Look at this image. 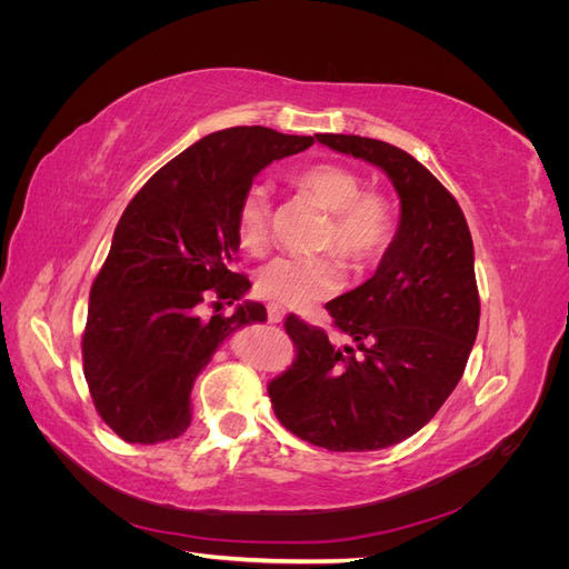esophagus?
<instances>
[{
    "mask_svg": "<svg viewBox=\"0 0 569 569\" xmlns=\"http://www.w3.org/2000/svg\"><path fill=\"white\" fill-rule=\"evenodd\" d=\"M282 318H284V313L278 306H268V322H282Z\"/></svg>",
    "mask_w": 569,
    "mask_h": 569,
    "instance_id": "1",
    "label": "esophagus"
}]
</instances>
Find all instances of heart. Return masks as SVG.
Segmentation results:
<instances>
[{
  "label": "heart",
  "mask_w": 569,
  "mask_h": 569,
  "mask_svg": "<svg viewBox=\"0 0 569 569\" xmlns=\"http://www.w3.org/2000/svg\"><path fill=\"white\" fill-rule=\"evenodd\" d=\"M289 184L327 213L316 249L337 251L351 266H366L382 256L393 237V206L377 189H363V178L347 163L320 161L289 176ZM234 232L249 253H261L270 239V197L251 184L239 197ZM343 284V266L335 256H278L258 268L256 295L274 306L303 311L335 295Z\"/></svg>",
  "instance_id": "b5f03b06"
}]
</instances>
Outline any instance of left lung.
Wrapping results in <instances>:
<instances>
[{"mask_svg":"<svg viewBox=\"0 0 569 569\" xmlns=\"http://www.w3.org/2000/svg\"><path fill=\"white\" fill-rule=\"evenodd\" d=\"M389 176L401 222L368 282L325 303L353 347L287 316L297 358L268 385L274 416L327 451H377L418 432L449 399L479 327L470 228L458 201L408 151L358 134H316Z\"/></svg>","mask_w":569,"mask_h":569,"instance_id":"8db88e82","label":"left lung"}]
</instances>
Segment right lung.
I'll use <instances>...</instances> for the list:
<instances>
[{"label": "right lung", "mask_w": 569, "mask_h": 569, "mask_svg": "<svg viewBox=\"0 0 569 569\" xmlns=\"http://www.w3.org/2000/svg\"><path fill=\"white\" fill-rule=\"evenodd\" d=\"M313 137L261 126L201 137L132 197L90 289L82 370L99 418L128 443H161L192 422L197 375L234 330L263 322V303L237 272L239 197L261 170ZM211 302L217 313L200 316Z\"/></svg>", "instance_id": "add662e5"}]
</instances>
